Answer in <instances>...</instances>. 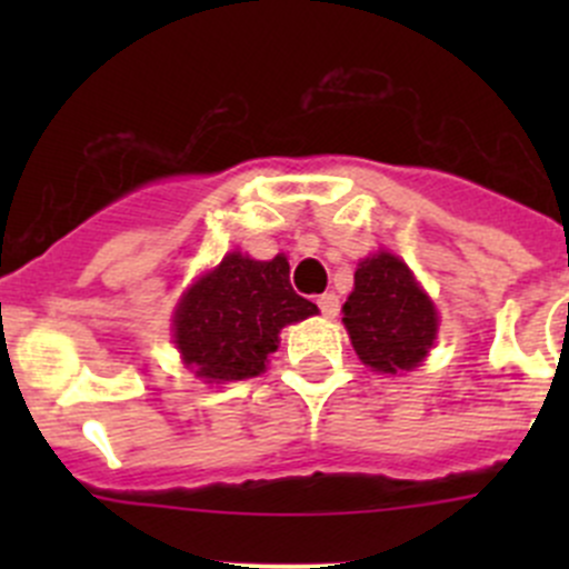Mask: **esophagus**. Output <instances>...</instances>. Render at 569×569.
<instances>
[{"label": "esophagus", "instance_id": "obj_1", "mask_svg": "<svg viewBox=\"0 0 569 569\" xmlns=\"http://www.w3.org/2000/svg\"><path fill=\"white\" fill-rule=\"evenodd\" d=\"M317 306H319L321 317H325V319H336L338 317V308H341V302H338V297L332 295V291H325V295L317 297Z\"/></svg>", "mask_w": 569, "mask_h": 569}]
</instances>
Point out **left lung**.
<instances>
[{"label": "left lung", "instance_id": "8db88e82", "mask_svg": "<svg viewBox=\"0 0 569 569\" xmlns=\"http://www.w3.org/2000/svg\"><path fill=\"white\" fill-rule=\"evenodd\" d=\"M341 321L358 358L380 375L421 366L438 338L435 302L418 286L410 267L388 250L358 263Z\"/></svg>", "mask_w": 569, "mask_h": 569}]
</instances>
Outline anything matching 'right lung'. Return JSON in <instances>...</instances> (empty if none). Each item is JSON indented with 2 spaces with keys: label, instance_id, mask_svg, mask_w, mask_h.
I'll return each mask as SVG.
<instances>
[{
  "label": "right lung",
  "instance_id": "1",
  "mask_svg": "<svg viewBox=\"0 0 569 569\" xmlns=\"http://www.w3.org/2000/svg\"><path fill=\"white\" fill-rule=\"evenodd\" d=\"M319 313L289 283V261L228 252L181 297L173 338L183 366L206 382L258 377L278 349L280 330Z\"/></svg>",
  "mask_w": 569,
  "mask_h": 569
}]
</instances>
